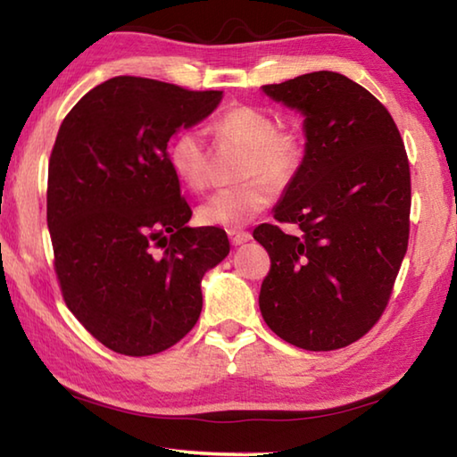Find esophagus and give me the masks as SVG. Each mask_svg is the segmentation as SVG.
Returning <instances> with one entry per match:
<instances>
[{"instance_id": "34e87169", "label": "esophagus", "mask_w": 457, "mask_h": 457, "mask_svg": "<svg viewBox=\"0 0 457 457\" xmlns=\"http://www.w3.org/2000/svg\"><path fill=\"white\" fill-rule=\"evenodd\" d=\"M228 237H229L231 245H242V244L250 242V239H252L250 231H242V229H229L228 231Z\"/></svg>"}]
</instances>
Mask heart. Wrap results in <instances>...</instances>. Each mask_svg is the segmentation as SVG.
Masks as SVG:
<instances>
[{"mask_svg":"<svg viewBox=\"0 0 457 457\" xmlns=\"http://www.w3.org/2000/svg\"><path fill=\"white\" fill-rule=\"evenodd\" d=\"M213 133L245 146L237 165L242 183L215 191L199 205L197 218L204 226L242 228L272 204L274 185L294 179L304 161V141L296 130L278 129L272 114L256 106H234L212 122ZM169 165L189 189L207 185V159L204 138L195 129H183L169 143Z\"/></svg>","mask_w":457,"mask_h":457,"instance_id":"1","label":"heart"}]
</instances>
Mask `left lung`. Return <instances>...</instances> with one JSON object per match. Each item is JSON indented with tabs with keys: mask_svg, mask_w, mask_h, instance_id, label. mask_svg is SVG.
I'll return each mask as SVG.
<instances>
[{
	"mask_svg": "<svg viewBox=\"0 0 457 457\" xmlns=\"http://www.w3.org/2000/svg\"><path fill=\"white\" fill-rule=\"evenodd\" d=\"M304 117V161L262 223L272 260L260 311L286 343L335 351L373 328L407 252L411 177L395 120L361 84L311 72L262 87Z\"/></svg>",
	"mask_w": 457,
	"mask_h": 457,
	"instance_id": "8db88e82",
	"label": "left lung"
}]
</instances>
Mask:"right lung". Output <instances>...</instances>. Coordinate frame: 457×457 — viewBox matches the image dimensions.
I'll return each mask as SVG.
<instances>
[{
    "label": "right lung",
    "mask_w": 457,
    "mask_h": 457,
    "mask_svg": "<svg viewBox=\"0 0 457 457\" xmlns=\"http://www.w3.org/2000/svg\"><path fill=\"white\" fill-rule=\"evenodd\" d=\"M223 92L117 76L62 120L48 165L54 268L71 312L108 349L146 357L195 327L201 278L229 253L226 231L189 228L167 143Z\"/></svg>",
    "instance_id": "1"
}]
</instances>
